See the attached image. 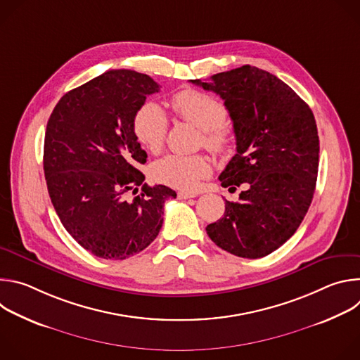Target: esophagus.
Returning a JSON list of instances; mask_svg holds the SVG:
<instances>
[{"label": "esophagus", "instance_id": "34e87169", "mask_svg": "<svg viewBox=\"0 0 360 360\" xmlns=\"http://www.w3.org/2000/svg\"><path fill=\"white\" fill-rule=\"evenodd\" d=\"M196 196H198V193H193V192H184V191L178 192L179 199H189V198H196Z\"/></svg>", "mask_w": 360, "mask_h": 360}]
</instances>
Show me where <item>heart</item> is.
<instances>
[{"instance_id": "b5f03b06", "label": "heart", "mask_w": 360, "mask_h": 360, "mask_svg": "<svg viewBox=\"0 0 360 360\" xmlns=\"http://www.w3.org/2000/svg\"><path fill=\"white\" fill-rule=\"evenodd\" d=\"M172 110L178 118L200 129V143L215 153L226 152L233 141L225 125L228 110L219 99L195 89H185L172 96ZM136 139L150 152L164 145L168 132V117L155 102H146L134 117ZM211 172V161L200 155H167L152 165L153 179L182 191H193L202 178Z\"/></svg>"}]
</instances>
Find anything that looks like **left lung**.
I'll return each instance as SVG.
<instances>
[{
	"instance_id": "8db88e82",
	"label": "left lung",
	"mask_w": 360,
	"mask_h": 360,
	"mask_svg": "<svg viewBox=\"0 0 360 360\" xmlns=\"http://www.w3.org/2000/svg\"><path fill=\"white\" fill-rule=\"evenodd\" d=\"M191 82L218 94L233 122L236 153L221 185L246 184L238 202L225 200L224 217L207 233L232 255L262 258L296 232L311 207L319 167L315 117L289 85L256 67Z\"/></svg>"
}]
</instances>
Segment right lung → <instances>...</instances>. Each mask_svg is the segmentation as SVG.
Masks as SVG:
<instances>
[{
    "mask_svg": "<svg viewBox=\"0 0 360 360\" xmlns=\"http://www.w3.org/2000/svg\"><path fill=\"white\" fill-rule=\"evenodd\" d=\"M160 91L150 77L107 71L67 92L51 114L44 141V174L54 210L67 232L102 259L122 261L160 233L164 205L176 192L148 186L138 165L146 152L134 117ZM141 193L129 200L126 193Z\"/></svg>",
    "mask_w": 360,
    "mask_h": 360,
    "instance_id": "1",
    "label": "right lung"
}]
</instances>
